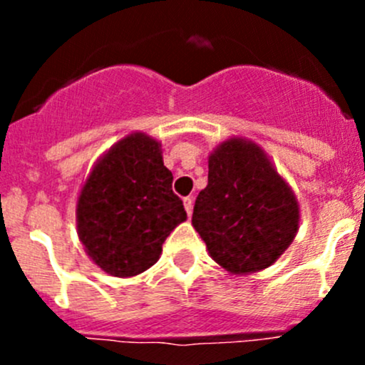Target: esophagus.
Returning a JSON list of instances; mask_svg holds the SVG:
<instances>
[{
	"instance_id": "1",
	"label": "esophagus",
	"mask_w": 365,
	"mask_h": 365,
	"mask_svg": "<svg viewBox=\"0 0 365 365\" xmlns=\"http://www.w3.org/2000/svg\"><path fill=\"white\" fill-rule=\"evenodd\" d=\"M183 206H185L187 215H192V197H185V200H183Z\"/></svg>"
}]
</instances>
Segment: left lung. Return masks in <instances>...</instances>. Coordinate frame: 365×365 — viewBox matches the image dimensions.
<instances>
[{"mask_svg": "<svg viewBox=\"0 0 365 365\" xmlns=\"http://www.w3.org/2000/svg\"><path fill=\"white\" fill-rule=\"evenodd\" d=\"M298 224L295 192L264 150L245 138L219 143L192 213L210 257L230 274H256L284 254Z\"/></svg>", "mask_w": 365, "mask_h": 365, "instance_id": "obj_1", "label": "left lung"}]
</instances>
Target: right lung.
<instances>
[{"instance_id":"right-lung-1","label":"right lung","mask_w":365,"mask_h":365,"mask_svg":"<svg viewBox=\"0 0 365 365\" xmlns=\"http://www.w3.org/2000/svg\"><path fill=\"white\" fill-rule=\"evenodd\" d=\"M160 141L125 135L104 153L79 190L77 235L90 259L113 277H135L159 261L162 244L187 220L171 189Z\"/></svg>"}]
</instances>
